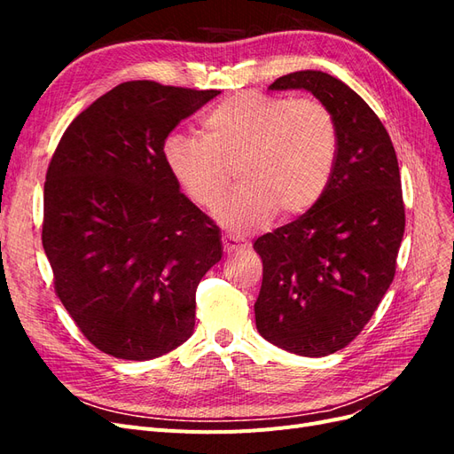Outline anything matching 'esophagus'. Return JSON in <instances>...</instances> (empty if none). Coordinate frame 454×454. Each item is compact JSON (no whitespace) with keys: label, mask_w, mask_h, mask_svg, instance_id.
<instances>
[{"label":"esophagus","mask_w":454,"mask_h":454,"mask_svg":"<svg viewBox=\"0 0 454 454\" xmlns=\"http://www.w3.org/2000/svg\"><path fill=\"white\" fill-rule=\"evenodd\" d=\"M222 242H223V252H225L227 255H231V254H235V252L246 248V244H242V242H240L239 239H235V237H223Z\"/></svg>","instance_id":"34e87169"}]
</instances>
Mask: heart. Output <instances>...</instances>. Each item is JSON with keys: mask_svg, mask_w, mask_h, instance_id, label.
Wrapping results in <instances>:
<instances>
[{"mask_svg": "<svg viewBox=\"0 0 454 454\" xmlns=\"http://www.w3.org/2000/svg\"><path fill=\"white\" fill-rule=\"evenodd\" d=\"M162 157L202 208L217 202L237 170L242 185L217 204L215 217L250 232L277 212L297 217L314 208L333 174L337 127L320 100L237 92L202 117L200 140L172 134Z\"/></svg>", "mask_w": 454, "mask_h": 454, "instance_id": "1", "label": "heart"}]
</instances>
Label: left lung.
Masks as SVG:
<instances>
[{
  "label": "left lung",
  "instance_id": "left-lung-1",
  "mask_svg": "<svg viewBox=\"0 0 454 454\" xmlns=\"http://www.w3.org/2000/svg\"><path fill=\"white\" fill-rule=\"evenodd\" d=\"M294 89L312 92L332 112L337 159L314 208L254 242L263 261L254 309L261 337L318 358L358 337L388 292L405 208L392 140L362 96L316 70L287 74L269 87Z\"/></svg>",
  "mask_w": 454,
  "mask_h": 454
}]
</instances>
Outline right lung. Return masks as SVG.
<instances>
[{"mask_svg":"<svg viewBox=\"0 0 454 454\" xmlns=\"http://www.w3.org/2000/svg\"><path fill=\"white\" fill-rule=\"evenodd\" d=\"M219 90L127 81L66 129L49 162L43 250L54 292L92 345L153 360L193 335L195 294L222 235L182 191L162 145Z\"/></svg>","mask_w":454,"mask_h":454,"instance_id":"right-lung-1","label":"right lung"}]
</instances>
